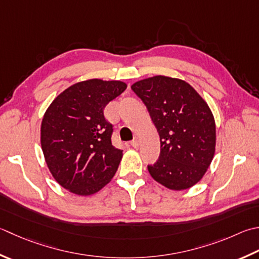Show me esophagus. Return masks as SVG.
<instances>
[{
	"instance_id": "obj_1",
	"label": "esophagus",
	"mask_w": 259,
	"mask_h": 259,
	"mask_svg": "<svg viewBox=\"0 0 259 259\" xmlns=\"http://www.w3.org/2000/svg\"><path fill=\"white\" fill-rule=\"evenodd\" d=\"M130 145L134 147V148H138L139 147V140L138 138H135L133 141H130Z\"/></svg>"
}]
</instances>
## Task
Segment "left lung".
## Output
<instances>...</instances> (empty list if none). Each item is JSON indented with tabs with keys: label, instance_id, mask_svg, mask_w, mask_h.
Segmentation results:
<instances>
[{
	"label": "left lung",
	"instance_id": "1",
	"mask_svg": "<svg viewBox=\"0 0 259 259\" xmlns=\"http://www.w3.org/2000/svg\"><path fill=\"white\" fill-rule=\"evenodd\" d=\"M131 90L148 110L160 138L150 175L170 190H186L204 175L214 155L215 124L209 106L182 79L155 76Z\"/></svg>",
	"mask_w": 259,
	"mask_h": 259
}]
</instances>
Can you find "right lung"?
<instances>
[{"instance_id": "1", "label": "right lung", "mask_w": 259, "mask_h": 259, "mask_svg": "<svg viewBox=\"0 0 259 259\" xmlns=\"http://www.w3.org/2000/svg\"><path fill=\"white\" fill-rule=\"evenodd\" d=\"M126 89L119 80L90 79L59 94L46 111L41 147L58 183L78 195L96 193L115 174L122 150L111 141L104 108Z\"/></svg>"}]
</instances>
